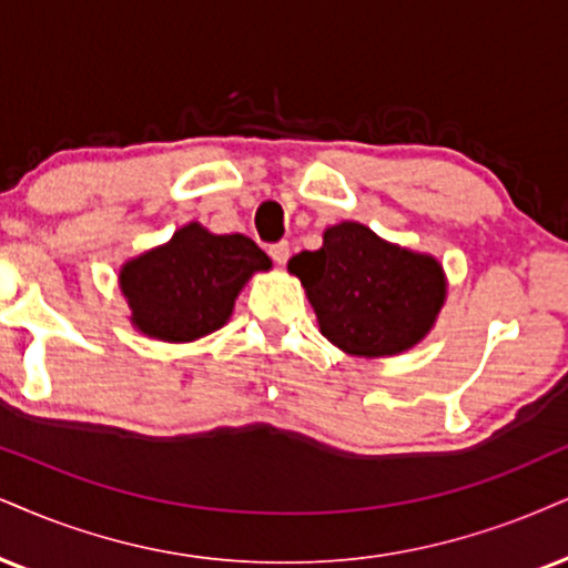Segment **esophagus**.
I'll return each instance as SVG.
<instances>
[{
  "label": "esophagus",
  "instance_id": "esophagus-1",
  "mask_svg": "<svg viewBox=\"0 0 568 568\" xmlns=\"http://www.w3.org/2000/svg\"><path fill=\"white\" fill-rule=\"evenodd\" d=\"M271 257L273 261H276L278 265H284L286 261H290V242H276V244H271Z\"/></svg>",
  "mask_w": 568,
  "mask_h": 568
}]
</instances>
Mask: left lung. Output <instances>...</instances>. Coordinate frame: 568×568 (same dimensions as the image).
Returning a JSON list of instances; mask_svg holds the SVG:
<instances>
[{"instance_id": "left-lung-1", "label": "left lung", "mask_w": 568, "mask_h": 568, "mask_svg": "<svg viewBox=\"0 0 568 568\" xmlns=\"http://www.w3.org/2000/svg\"><path fill=\"white\" fill-rule=\"evenodd\" d=\"M286 268L305 286L321 334L355 358L408 353L447 300L437 257L382 240L358 221L328 226L324 244L290 257Z\"/></svg>"}]
</instances>
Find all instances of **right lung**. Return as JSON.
<instances>
[{"label":"right lung","mask_w":568,"mask_h":568,"mask_svg":"<svg viewBox=\"0 0 568 568\" xmlns=\"http://www.w3.org/2000/svg\"><path fill=\"white\" fill-rule=\"evenodd\" d=\"M271 257L244 234H213L189 221L118 271L129 321L158 342H194L229 324L244 284L271 271Z\"/></svg>","instance_id":"1"}]
</instances>
